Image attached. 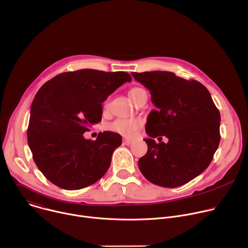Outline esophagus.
<instances>
[{
    "label": "esophagus",
    "instance_id": "obj_1",
    "mask_svg": "<svg viewBox=\"0 0 248 248\" xmlns=\"http://www.w3.org/2000/svg\"><path fill=\"white\" fill-rule=\"evenodd\" d=\"M123 143H124V145H130V144L132 143V141H131L130 139H126V138H124V139L123 140Z\"/></svg>",
    "mask_w": 248,
    "mask_h": 248
}]
</instances>
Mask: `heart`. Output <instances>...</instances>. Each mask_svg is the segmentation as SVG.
<instances>
[{"label": "heart", "instance_id": "b5f03b06", "mask_svg": "<svg viewBox=\"0 0 248 248\" xmlns=\"http://www.w3.org/2000/svg\"><path fill=\"white\" fill-rule=\"evenodd\" d=\"M142 89L139 88H134L129 91V97L131 100L135 96V94L141 91ZM143 125V123L139 119H127V118H121L117 119L115 122H113L109 127L112 131L117 132L124 137L132 138L135 136L137 133L138 129H140Z\"/></svg>", "mask_w": 248, "mask_h": 248}]
</instances>
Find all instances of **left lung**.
<instances>
[{
	"label": "left lung",
	"instance_id": "obj_1",
	"mask_svg": "<svg viewBox=\"0 0 248 248\" xmlns=\"http://www.w3.org/2000/svg\"><path fill=\"white\" fill-rule=\"evenodd\" d=\"M150 91L152 110L147 118L144 139L146 155L138 167L155 185L180 187L203 172L220 142V113L207 89L200 81L187 80L172 72L132 73ZM166 136L168 143L161 142ZM158 137L159 143L154 138Z\"/></svg>",
	"mask_w": 248,
	"mask_h": 248
}]
</instances>
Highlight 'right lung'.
Segmentation results:
<instances>
[{"mask_svg": "<svg viewBox=\"0 0 248 248\" xmlns=\"http://www.w3.org/2000/svg\"><path fill=\"white\" fill-rule=\"evenodd\" d=\"M131 77L125 72L82 69L59 74L37 93L30 111L27 140L40 171L65 190H79L108 170L122 136L84 133L102 118V102Z\"/></svg>", "mask_w": 248, "mask_h": 248, "instance_id": "1", "label": "right lung"}]
</instances>
